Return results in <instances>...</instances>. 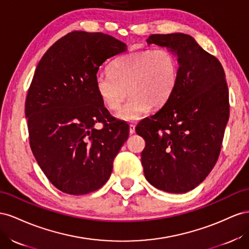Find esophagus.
I'll use <instances>...</instances> for the list:
<instances>
[{
    "mask_svg": "<svg viewBox=\"0 0 249 249\" xmlns=\"http://www.w3.org/2000/svg\"><path fill=\"white\" fill-rule=\"evenodd\" d=\"M134 132H136V126H134L133 124H130L129 125V133L133 134Z\"/></svg>",
    "mask_w": 249,
    "mask_h": 249,
    "instance_id": "esophagus-1",
    "label": "esophagus"
}]
</instances>
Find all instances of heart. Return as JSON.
Here are the masks:
<instances>
[{
  "mask_svg": "<svg viewBox=\"0 0 249 249\" xmlns=\"http://www.w3.org/2000/svg\"><path fill=\"white\" fill-rule=\"evenodd\" d=\"M108 72L95 77L98 94L106 107L117 110L128 93L117 118L132 122L142 118L148 106L156 108L168 100L176 84L178 62L167 48L143 50L116 58Z\"/></svg>",
  "mask_w": 249,
  "mask_h": 249,
  "instance_id": "1",
  "label": "heart"
}]
</instances>
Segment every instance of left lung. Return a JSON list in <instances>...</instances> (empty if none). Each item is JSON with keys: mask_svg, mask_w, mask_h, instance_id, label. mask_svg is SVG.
I'll return each mask as SVG.
<instances>
[{"mask_svg": "<svg viewBox=\"0 0 249 249\" xmlns=\"http://www.w3.org/2000/svg\"><path fill=\"white\" fill-rule=\"evenodd\" d=\"M148 44L177 55L178 74L168 100L136 131L146 146L141 154L146 179L168 193H186L214 168L230 117L224 70L188 34H152Z\"/></svg>", "mask_w": 249, "mask_h": 249, "instance_id": "8db88e82", "label": "left lung"}]
</instances>
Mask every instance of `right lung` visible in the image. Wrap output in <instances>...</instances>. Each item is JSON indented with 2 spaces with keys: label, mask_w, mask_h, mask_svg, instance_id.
<instances>
[{
  "label": "right lung",
  "mask_w": 249,
  "mask_h": 249,
  "mask_svg": "<svg viewBox=\"0 0 249 249\" xmlns=\"http://www.w3.org/2000/svg\"><path fill=\"white\" fill-rule=\"evenodd\" d=\"M126 45L101 32L73 31L49 48L25 103L30 147L55 188L84 195L108 180L129 128L113 118L96 89L102 63ZM102 123L101 130L94 124Z\"/></svg>",
  "instance_id": "obj_1"
}]
</instances>
